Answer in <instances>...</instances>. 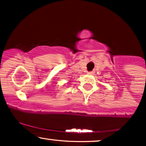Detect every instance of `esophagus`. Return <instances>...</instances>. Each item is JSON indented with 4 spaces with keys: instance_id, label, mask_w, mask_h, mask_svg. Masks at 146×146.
Wrapping results in <instances>:
<instances>
[{
    "instance_id": "esophagus-1",
    "label": "esophagus",
    "mask_w": 146,
    "mask_h": 146,
    "mask_svg": "<svg viewBox=\"0 0 146 146\" xmlns=\"http://www.w3.org/2000/svg\"><path fill=\"white\" fill-rule=\"evenodd\" d=\"M88 74H93V73H94V72L90 71V72H88Z\"/></svg>"
}]
</instances>
